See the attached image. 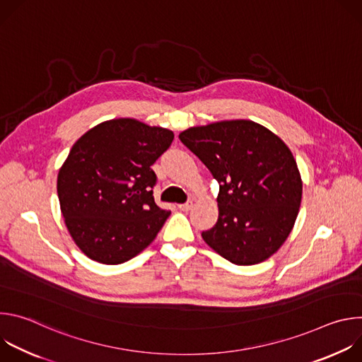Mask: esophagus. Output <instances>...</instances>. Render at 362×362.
Instances as JSON below:
<instances>
[{
	"mask_svg": "<svg viewBox=\"0 0 362 362\" xmlns=\"http://www.w3.org/2000/svg\"><path fill=\"white\" fill-rule=\"evenodd\" d=\"M177 208H179L180 211H185V212H187V211H190V209L193 208V200H187L186 203L177 204Z\"/></svg>",
	"mask_w": 362,
	"mask_h": 362,
	"instance_id": "esophagus-1",
	"label": "esophagus"
}]
</instances>
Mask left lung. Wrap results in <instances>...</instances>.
<instances>
[{"label":"left lung","instance_id":"obj_1","mask_svg":"<svg viewBox=\"0 0 362 362\" xmlns=\"http://www.w3.org/2000/svg\"><path fill=\"white\" fill-rule=\"evenodd\" d=\"M179 139L219 183L218 222L203 240L235 265L268 259L291 233L302 197L288 146L250 120L190 127Z\"/></svg>","mask_w":362,"mask_h":362}]
</instances>
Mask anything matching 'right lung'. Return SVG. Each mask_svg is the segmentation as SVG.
Masks as SVG:
<instances>
[{"label": "right lung", "instance_id": "1", "mask_svg": "<svg viewBox=\"0 0 362 362\" xmlns=\"http://www.w3.org/2000/svg\"><path fill=\"white\" fill-rule=\"evenodd\" d=\"M173 132L116 119L84 133L57 177L66 226L90 259L123 264L156 238L170 212L156 204L151 166L170 147Z\"/></svg>", "mask_w": 362, "mask_h": 362}]
</instances>
